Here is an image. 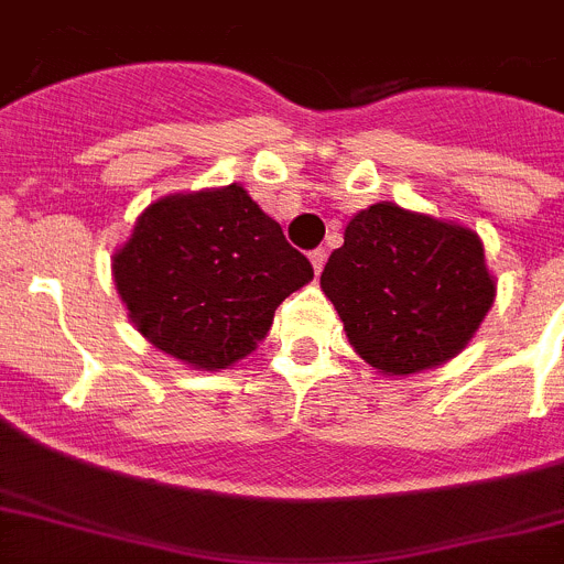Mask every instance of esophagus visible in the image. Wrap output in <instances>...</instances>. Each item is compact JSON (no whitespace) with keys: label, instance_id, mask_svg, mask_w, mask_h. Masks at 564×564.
Instances as JSON below:
<instances>
[{"label":"esophagus","instance_id":"1","mask_svg":"<svg viewBox=\"0 0 564 564\" xmlns=\"http://www.w3.org/2000/svg\"><path fill=\"white\" fill-rule=\"evenodd\" d=\"M326 256H328L326 247H317V250L308 252V261H312V267H314V272H317V275L323 272V267H326Z\"/></svg>","mask_w":564,"mask_h":564}]
</instances>
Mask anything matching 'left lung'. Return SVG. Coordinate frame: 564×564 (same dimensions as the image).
Segmentation results:
<instances>
[{
	"mask_svg": "<svg viewBox=\"0 0 564 564\" xmlns=\"http://www.w3.org/2000/svg\"><path fill=\"white\" fill-rule=\"evenodd\" d=\"M319 286L354 351L395 377L455 357L495 301L475 232L390 202L348 221Z\"/></svg>",
	"mask_w": 564,
	"mask_h": 564,
	"instance_id": "obj_1",
	"label": "left lung"
}]
</instances>
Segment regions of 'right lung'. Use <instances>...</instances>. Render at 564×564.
<instances>
[{
    "label": "right lung",
    "mask_w": 564,
    "mask_h": 564,
    "mask_svg": "<svg viewBox=\"0 0 564 564\" xmlns=\"http://www.w3.org/2000/svg\"><path fill=\"white\" fill-rule=\"evenodd\" d=\"M312 278L308 258L238 185L154 202L115 256L137 332L207 370L256 351L275 308Z\"/></svg>",
    "instance_id": "obj_1"
}]
</instances>
